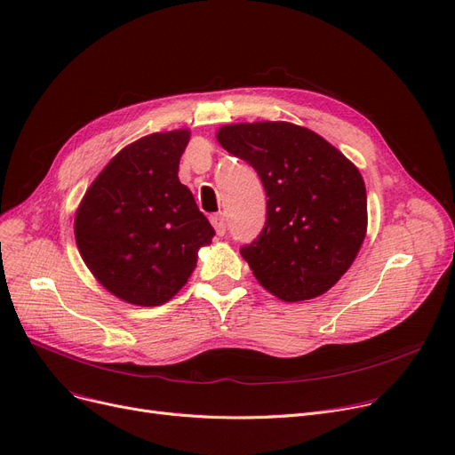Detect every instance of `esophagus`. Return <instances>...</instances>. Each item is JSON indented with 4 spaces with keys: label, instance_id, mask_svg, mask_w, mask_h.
I'll list each match as a JSON object with an SVG mask.
<instances>
[{
    "label": "esophagus",
    "instance_id": "1",
    "mask_svg": "<svg viewBox=\"0 0 455 455\" xmlns=\"http://www.w3.org/2000/svg\"><path fill=\"white\" fill-rule=\"evenodd\" d=\"M211 222H212V226H214V229H216V233L220 235H226V228H228V218H226V214L224 212H218V214H212L211 216Z\"/></svg>",
    "mask_w": 455,
    "mask_h": 455
}]
</instances>
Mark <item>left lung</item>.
<instances>
[{
  "label": "left lung",
  "instance_id": "8db88e82",
  "mask_svg": "<svg viewBox=\"0 0 455 455\" xmlns=\"http://www.w3.org/2000/svg\"><path fill=\"white\" fill-rule=\"evenodd\" d=\"M222 148L258 172L267 194V220L241 248L253 276L285 302L329 291L364 243V179L334 145L285 121L226 124Z\"/></svg>",
  "mask_w": 455,
  "mask_h": 455
}]
</instances>
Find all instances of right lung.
Returning a JSON list of instances; mask_svg holds the SVG:
<instances>
[{
    "label": "right lung",
    "mask_w": 455,
    "mask_h": 455,
    "mask_svg": "<svg viewBox=\"0 0 455 455\" xmlns=\"http://www.w3.org/2000/svg\"><path fill=\"white\" fill-rule=\"evenodd\" d=\"M188 131L156 132L119 151L75 218L80 256L117 299L160 306L183 287L214 229L180 183Z\"/></svg>",
    "instance_id": "right-lung-1"
}]
</instances>
